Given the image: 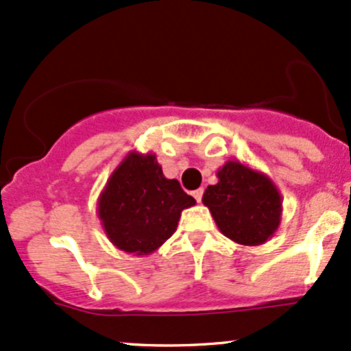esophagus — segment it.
Masks as SVG:
<instances>
[{
	"instance_id": "34e87169",
	"label": "esophagus",
	"mask_w": 351,
	"mask_h": 351,
	"mask_svg": "<svg viewBox=\"0 0 351 351\" xmlns=\"http://www.w3.org/2000/svg\"><path fill=\"white\" fill-rule=\"evenodd\" d=\"M191 195H193V198L199 203L202 202V196H203V188H198V190H195Z\"/></svg>"
}]
</instances>
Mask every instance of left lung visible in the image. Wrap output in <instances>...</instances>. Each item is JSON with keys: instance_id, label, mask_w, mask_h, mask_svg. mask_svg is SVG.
Wrapping results in <instances>:
<instances>
[{"instance_id": "left-lung-1", "label": "left lung", "mask_w": 351, "mask_h": 351, "mask_svg": "<svg viewBox=\"0 0 351 351\" xmlns=\"http://www.w3.org/2000/svg\"><path fill=\"white\" fill-rule=\"evenodd\" d=\"M218 183L203 193L218 230L234 243H267L282 223L283 199L276 184L263 171L240 161H226L217 171Z\"/></svg>"}]
</instances>
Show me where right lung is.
Segmentation results:
<instances>
[{"mask_svg":"<svg viewBox=\"0 0 351 351\" xmlns=\"http://www.w3.org/2000/svg\"><path fill=\"white\" fill-rule=\"evenodd\" d=\"M195 203L178 180L163 175L155 153L130 152L99 193L96 213L111 243L141 256L160 248Z\"/></svg>","mask_w":351,"mask_h":351,"instance_id":"right-lung-1","label":"right lung"}]
</instances>
